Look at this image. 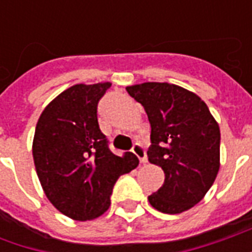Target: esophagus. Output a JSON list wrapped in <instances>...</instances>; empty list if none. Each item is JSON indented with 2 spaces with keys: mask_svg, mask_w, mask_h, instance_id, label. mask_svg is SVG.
Masks as SVG:
<instances>
[{
  "mask_svg": "<svg viewBox=\"0 0 252 252\" xmlns=\"http://www.w3.org/2000/svg\"><path fill=\"white\" fill-rule=\"evenodd\" d=\"M132 153L136 155L142 163H146V162H147V154H146V150L143 148L142 144L136 143V144L133 146V148H132Z\"/></svg>",
  "mask_w": 252,
  "mask_h": 252,
  "instance_id": "esophagus-1",
  "label": "esophagus"
}]
</instances>
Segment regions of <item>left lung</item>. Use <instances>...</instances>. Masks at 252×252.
Returning a JSON list of instances; mask_svg holds the SVG:
<instances>
[{"label":"left lung","mask_w":252,"mask_h":252,"mask_svg":"<svg viewBox=\"0 0 252 252\" xmlns=\"http://www.w3.org/2000/svg\"><path fill=\"white\" fill-rule=\"evenodd\" d=\"M151 124L150 163L164 171L162 188L148 195L159 212L177 215L198 204L220 169V128L193 92L167 82L126 86Z\"/></svg>","instance_id":"left-lung-1"}]
</instances>
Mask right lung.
<instances>
[{"mask_svg":"<svg viewBox=\"0 0 252 252\" xmlns=\"http://www.w3.org/2000/svg\"><path fill=\"white\" fill-rule=\"evenodd\" d=\"M110 82L78 83L41 112L32 154L47 198L64 216L93 220L108 211L116 181L136 169L132 153L117 157L97 120V104Z\"/></svg>","mask_w":252,"mask_h":252,"instance_id":"right-lung-1","label":"right lung"}]
</instances>
